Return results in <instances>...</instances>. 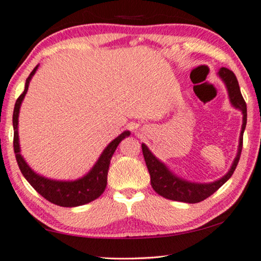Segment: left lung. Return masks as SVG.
I'll use <instances>...</instances> for the list:
<instances>
[{"mask_svg":"<svg viewBox=\"0 0 261 261\" xmlns=\"http://www.w3.org/2000/svg\"><path fill=\"white\" fill-rule=\"evenodd\" d=\"M218 75L226 85L228 97H230V102L236 109H239L243 112V125L242 131H240L239 137V146L238 152L233 161V164L228 172L213 182H208V184H199V182H191L181 178L177 177L168 169L164 163H162L159 159H157L152 154V152L147 149L145 144H142V151L144 154V159H145L147 170L150 173L151 179V186L157 192L159 196H163L166 199L176 200V201H182V203L194 204L203 201L206 198H208L211 194L215 193L220 186H223L225 182L230 179L231 176L234 172V170L238 165V162L240 159V154H242L243 149V136L245 127H246L247 122V108L246 103L240 92V88L238 84V80L234 73L227 68H221L218 71Z\"/></svg>","mask_w":261,"mask_h":261,"instance_id":"8db88e82","label":"left lung"}]
</instances>
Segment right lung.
I'll return each mask as SVG.
<instances>
[{
	"label": "right lung",
	"mask_w": 261,
	"mask_h": 261,
	"mask_svg": "<svg viewBox=\"0 0 261 261\" xmlns=\"http://www.w3.org/2000/svg\"><path fill=\"white\" fill-rule=\"evenodd\" d=\"M38 65L34 68L33 71L25 81L24 91L18 97L14 108L13 115V126H14V151L15 157H16L18 168L29 184L36 190V191L44 197L50 203L63 206V207H75V206L84 205L90 203L98 198L104 192L107 188L108 180V171L110 161L114 152L117 149L118 144L122 139L127 136H130V131H124L117 138H115L109 145L104 149L100 154L98 161L93 165V168L85 174L84 177L76 180H54L40 176L34 170H31L30 166L27 164L24 158L21 154L18 142V114L19 108L23 102L27 91H28L29 83L33 76L36 72Z\"/></svg>",
	"instance_id": "obj_1"
}]
</instances>
